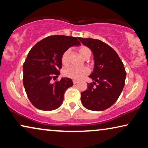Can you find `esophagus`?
Returning a JSON list of instances; mask_svg holds the SVG:
<instances>
[{
  "instance_id": "obj_1",
  "label": "esophagus",
  "mask_w": 148,
  "mask_h": 148,
  "mask_svg": "<svg viewBox=\"0 0 148 148\" xmlns=\"http://www.w3.org/2000/svg\"><path fill=\"white\" fill-rule=\"evenodd\" d=\"M73 84H76L78 83V81H76V80H73Z\"/></svg>"
}]
</instances>
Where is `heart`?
<instances>
[{"label": "heart", "mask_w": 148, "mask_h": 148, "mask_svg": "<svg viewBox=\"0 0 148 148\" xmlns=\"http://www.w3.org/2000/svg\"><path fill=\"white\" fill-rule=\"evenodd\" d=\"M79 52L80 55L85 59H88L92 55V51L88 46H82L79 48ZM70 50L67 49L64 50L63 53L62 54L61 63L63 65H66L69 63V56ZM90 72L88 68L84 66V67H75V66H68L63 70V75L66 77L73 79H80L81 78L84 77V76L87 75Z\"/></svg>", "instance_id": "1"}]
</instances>
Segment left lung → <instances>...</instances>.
Here are the masks:
<instances>
[{
    "instance_id": "8db88e82",
    "label": "left lung",
    "mask_w": 148,
    "mask_h": 148,
    "mask_svg": "<svg viewBox=\"0 0 148 148\" xmlns=\"http://www.w3.org/2000/svg\"><path fill=\"white\" fill-rule=\"evenodd\" d=\"M78 39L94 56V69L89 76L94 82L88 84L87 90L81 93L82 103L89 110H104L116 102L124 88V65L115 50L107 44L92 38Z\"/></svg>"
}]
</instances>
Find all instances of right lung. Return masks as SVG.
Returning <instances> with one entry per match:
<instances>
[{
	"label": "right lung",
	"mask_w": 148,
	"mask_h": 148,
	"mask_svg": "<svg viewBox=\"0 0 148 148\" xmlns=\"http://www.w3.org/2000/svg\"><path fill=\"white\" fill-rule=\"evenodd\" d=\"M76 37L62 35L48 36L30 50L23 65V82L26 94L34 106L52 110L62 104L66 90L73 86L69 78H61L52 84L60 74L62 54L74 46H79Z\"/></svg>",
	"instance_id": "obj_1"
}]
</instances>
